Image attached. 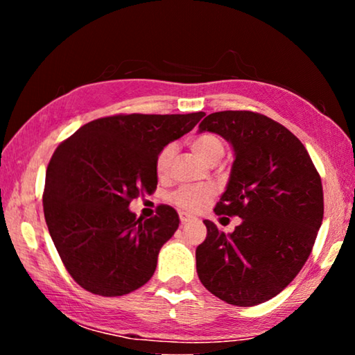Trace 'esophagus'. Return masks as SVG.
Segmentation results:
<instances>
[{
	"instance_id": "34e87169",
	"label": "esophagus",
	"mask_w": 355,
	"mask_h": 355,
	"mask_svg": "<svg viewBox=\"0 0 355 355\" xmlns=\"http://www.w3.org/2000/svg\"><path fill=\"white\" fill-rule=\"evenodd\" d=\"M180 220H182V224H188V222L192 220V218H189V216L186 214H180Z\"/></svg>"
}]
</instances>
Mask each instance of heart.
Instances as JSON below:
<instances>
[{"mask_svg":"<svg viewBox=\"0 0 355 355\" xmlns=\"http://www.w3.org/2000/svg\"><path fill=\"white\" fill-rule=\"evenodd\" d=\"M191 148L194 153L202 158L208 164L219 163L225 152L224 141L219 136L205 133L196 136L191 139ZM173 155H175V147L169 144L166 146L156 156V173L159 177H166L169 172ZM214 188L211 184H197V186H182L171 194V202L173 205L183 209L186 213H199L200 209L207 207V203L213 199Z\"/></svg>","mask_w":355,"mask_h":355,"instance_id":"1","label":"heart"}]
</instances>
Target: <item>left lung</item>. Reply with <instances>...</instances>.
I'll use <instances>...</instances> for the list:
<instances>
[{"label": "left lung", "mask_w": 355, "mask_h": 355, "mask_svg": "<svg viewBox=\"0 0 355 355\" xmlns=\"http://www.w3.org/2000/svg\"><path fill=\"white\" fill-rule=\"evenodd\" d=\"M199 131L232 144L235 161L214 213L243 220L230 235L203 220L197 274L227 304H263L291 284L313 249L324 214L321 177L304 144L263 114L213 112Z\"/></svg>", "instance_id": "left-lung-1"}]
</instances>
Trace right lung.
I'll list each match as a JSON object with an SVG mask.
<instances>
[{"mask_svg":"<svg viewBox=\"0 0 355 355\" xmlns=\"http://www.w3.org/2000/svg\"><path fill=\"white\" fill-rule=\"evenodd\" d=\"M205 112L117 114L92 120L53 153L44 214L65 269L98 296H123L152 279L159 249L177 232L175 209L136 218L130 202L158 184L156 156Z\"/></svg>","mask_w":355,"mask_h":355,"instance_id":"1","label":"right lung"}]
</instances>
